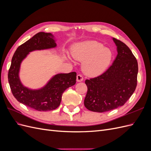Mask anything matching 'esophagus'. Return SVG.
<instances>
[{
	"label": "esophagus",
	"mask_w": 151,
	"mask_h": 151,
	"mask_svg": "<svg viewBox=\"0 0 151 151\" xmlns=\"http://www.w3.org/2000/svg\"><path fill=\"white\" fill-rule=\"evenodd\" d=\"M83 79H84L83 76L81 74H78L77 76V82H81L83 81Z\"/></svg>",
	"instance_id": "obj_1"
}]
</instances>
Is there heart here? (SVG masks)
Returning <instances> with one entry per match:
<instances>
[{
	"label": "heart",
	"instance_id": "heart-1",
	"mask_svg": "<svg viewBox=\"0 0 151 151\" xmlns=\"http://www.w3.org/2000/svg\"><path fill=\"white\" fill-rule=\"evenodd\" d=\"M72 56L79 61H84L83 70L89 76H97L103 73L110 64L112 52L96 41L79 43L72 51Z\"/></svg>",
	"mask_w": 151,
	"mask_h": 151
}]
</instances>
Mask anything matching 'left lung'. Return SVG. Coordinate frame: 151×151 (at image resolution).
Instances as JSON below:
<instances>
[{"label":"left lung","instance_id":"left-lung-1","mask_svg":"<svg viewBox=\"0 0 151 151\" xmlns=\"http://www.w3.org/2000/svg\"><path fill=\"white\" fill-rule=\"evenodd\" d=\"M117 56L102 74L86 79L88 87L84 106L90 111L102 113L124 105L137 84L138 63L130 49L116 38Z\"/></svg>","mask_w":151,"mask_h":151}]
</instances>
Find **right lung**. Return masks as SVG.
Wrapping results in <instances>:
<instances>
[{
  "instance_id": "add662e5",
  "label": "right lung",
  "mask_w": 151,
  "mask_h": 151,
  "mask_svg": "<svg viewBox=\"0 0 151 151\" xmlns=\"http://www.w3.org/2000/svg\"><path fill=\"white\" fill-rule=\"evenodd\" d=\"M56 43L51 33L40 32L18 47L12 57L8 72V81L12 93L19 103L41 111L53 110L60 104L65 89L76 83L75 72L55 76L42 89L31 90L21 83L19 71L21 63L29 52L36 50L54 48Z\"/></svg>"
}]
</instances>
